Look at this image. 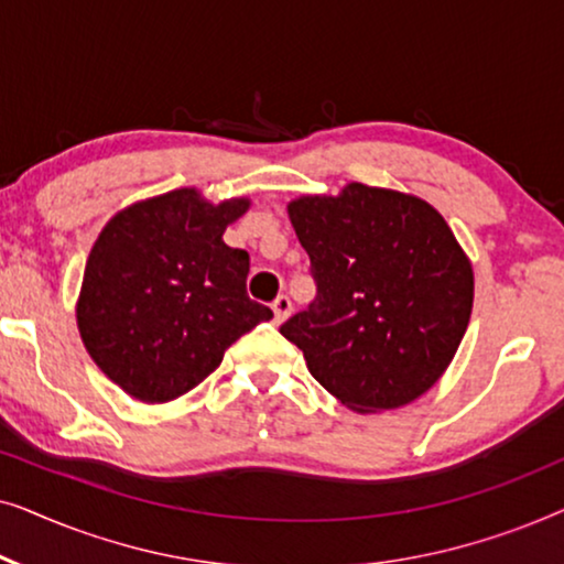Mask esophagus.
<instances>
[{"instance_id": "esophagus-1", "label": "esophagus", "mask_w": 564, "mask_h": 564, "mask_svg": "<svg viewBox=\"0 0 564 564\" xmlns=\"http://www.w3.org/2000/svg\"><path fill=\"white\" fill-rule=\"evenodd\" d=\"M272 311H274V321L282 323L292 313V300L288 295H280L272 303Z\"/></svg>"}]
</instances>
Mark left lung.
Segmentation results:
<instances>
[{"instance_id": "obj_1", "label": "left lung", "mask_w": 564, "mask_h": 564, "mask_svg": "<svg viewBox=\"0 0 564 564\" xmlns=\"http://www.w3.org/2000/svg\"><path fill=\"white\" fill-rule=\"evenodd\" d=\"M288 210L311 257L315 300L280 334L351 411H390L423 395L473 313V267L446 220L419 197L359 182Z\"/></svg>"}]
</instances>
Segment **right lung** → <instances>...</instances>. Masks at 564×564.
I'll return each instance as SVG.
<instances>
[{"mask_svg":"<svg viewBox=\"0 0 564 564\" xmlns=\"http://www.w3.org/2000/svg\"><path fill=\"white\" fill-rule=\"evenodd\" d=\"M249 199L197 189L126 207L102 228L76 305L97 367L143 403H166L215 372L236 338L272 318L246 292L249 253L223 241Z\"/></svg>","mask_w":564,"mask_h":564,"instance_id":"obj_1","label":"right lung"}]
</instances>
